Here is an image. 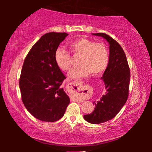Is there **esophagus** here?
Returning <instances> with one entry per match:
<instances>
[{
  "label": "esophagus",
  "instance_id": "1",
  "mask_svg": "<svg viewBox=\"0 0 152 152\" xmlns=\"http://www.w3.org/2000/svg\"><path fill=\"white\" fill-rule=\"evenodd\" d=\"M83 87V83L82 81L80 80H76L75 82H72V83H70V89H71V91H74V92H82V93L84 92V88ZM77 101L79 102H83L82 99L77 98Z\"/></svg>",
  "mask_w": 152,
  "mask_h": 152
}]
</instances>
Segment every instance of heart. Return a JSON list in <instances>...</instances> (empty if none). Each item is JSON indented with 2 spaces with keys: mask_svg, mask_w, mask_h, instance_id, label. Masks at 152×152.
<instances>
[{
  "mask_svg": "<svg viewBox=\"0 0 152 152\" xmlns=\"http://www.w3.org/2000/svg\"><path fill=\"white\" fill-rule=\"evenodd\" d=\"M68 47L75 57H80L77 68L72 69L69 77H85L91 74L99 76L107 69L109 63V49L104 43H97L86 38L74 39ZM55 61L57 67L63 71H69L72 66V57L63 48H58L55 53Z\"/></svg>",
  "mask_w": 152,
  "mask_h": 152,
  "instance_id": "heart-1",
  "label": "heart"
}]
</instances>
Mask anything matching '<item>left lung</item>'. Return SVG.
Here are the masks:
<instances>
[{"label": "left lung", "instance_id": "obj_1", "mask_svg": "<svg viewBox=\"0 0 152 152\" xmlns=\"http://www.w3.org/2000/svg\"><path fill=\"white\" fill-rule=\"evenodd\" d=\"M104 38L109 43L110 59L102 77L107 93L93 104L92 113L84 118L92 124H100L113 119L127 100L130 82V68L125 53L117 41L105 33L93 34Z\"/></svg>", "mask_w": 152, "mask_h": 152}]
</instances>
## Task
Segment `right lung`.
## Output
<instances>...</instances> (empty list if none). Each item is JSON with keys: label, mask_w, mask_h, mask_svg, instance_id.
Wrapping results in <instances>:
<instances>
[{"label": "right lung", "mask_w": 152, "mask_h": 152, "mask_svg": "<svg viewBox=\"0 0 152 152\" xmlns=\"http://www.w3.org/2000/svg\"><path fill=\"white\" fill-rule=\"evenodd\" d=\"M68 34L49 32L41 37L25 59L19 80L21 99L37 119L55 122L63 117L70 103L61 87L66 77L57 67L55 53Z\"/></svg>", "instance_id": "add662e5"}]
</instances>
